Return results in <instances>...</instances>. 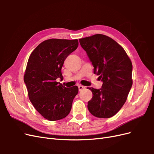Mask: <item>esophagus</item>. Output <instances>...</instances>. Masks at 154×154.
Instances as JSON below:
<instances>
[{"mask_svg": "<svg viewBox=\"0 0 154 154\" xmlns=\"http://www.w3.org/2000/svg\"><path fill=\"white\" fill-rule=\"evenodd\" d=\"M85 86H83V85H78V90L79 91H81L83 89H85Z\"/></svg>", "mask_w": 154, "mask_h": 154, "instance_id": "34e87169", "label": "esophagus"}]
</instances>
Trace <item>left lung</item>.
Wrapping results in <instances>:
<instances>
[{"instance_id": "1", "label": "left lung", "mask_w": 154, "mask_h": 154, "mask_svg": "<svg viewBox=\"0 0 154 154\" xmlns=\"http://www.w3.org/2000/svg\"><path fill=\"white\" fill-rule=\"evenodd\" d=\"M103 82L101 88H89L92 99L88 109L95 117L109 118L122 109L132 85V64L123 48L115 40L97 34L79 39Z\"/></svg>"}]
</instances>
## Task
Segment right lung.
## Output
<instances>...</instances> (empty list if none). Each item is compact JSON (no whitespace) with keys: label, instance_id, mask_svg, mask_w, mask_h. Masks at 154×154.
Instances as JSON below:
<instances>
[{"label":"right lung","instance_id":"add662e5","mask_svg":"<svg viewBox=\"0 0 154 154\" xmlns=\"http://www.w3.org/2000/svg\"><path fill=\"white\" fill-rule=\"evenodd\" d=\"M78 46L77 39H49L37 46L29 58L24 77L29 98L35 109L49 121L66 118L78 93L77 86L66 88L57 82L63 79L65 60Z\"/></svg>","mask_w":154,"mask_h":154}]
</instances>
